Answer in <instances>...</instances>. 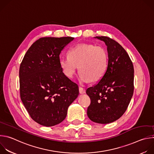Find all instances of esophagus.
<instances>
[{"mask_svg": "<svg viewBox=\"0 0 154 154\" xmlns=\"http://www.w3.org/2000/svg\"><path fill=\"white\" fill-rule=\"evenodd\" d=\"M79 93H80V94H85V93H86V91H85V90L83 88L80 86V87H79Z\"/></svg>", "mask_w": 154, "mask_h": 154, "instance_id": "esophagus-1", "label": "esophagus"}]
</instances>
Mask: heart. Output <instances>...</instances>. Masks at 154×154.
<instances>
[{
	"label": "heart",
	"instance_id": "heart-1",
	"mask_svg": "<svg viewBox=\"0 0 154 154\" xmlns=\"http://www.w3.org/2000/svg\"><path fill=\"white\" fill-rule=\"evenodd\" d=\"M68 56L61 57L59 63L64 74L69 79L73 78L79 67L82 83L98 81L106 72L108 52L102 46L80 44L69 49Z\"/></svg>",
	"mask_w": 154,
	"mask_h": 154
}]
</instances>
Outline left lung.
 I'll list each match as a JSON object with an SVG mask.
<instances>
[{"label": "left lung", "instance_id": "1", "mask_svg": "<svg viewBox=\"0 0 154 154\" xmlns=\"http://www.w3.org/2000/svg\"><path fill=\"white\" fill-rule=\"evenodd\" d=\"M107 47L108 66L100 80L86 90L91 99L87 115L92 121L102 124L119 119L126 111L134 94V69L128 54L115 40L96 36Z\"/></svg>", "mask_w": 154, "mask_h": 154}]
</instances>
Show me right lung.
Here are the masks:
<instances>
[{
	"label": "right lung",
	"mask_w": 154,
	"mask_h": 154,
	"mask_svg": "<svg viewBox=\"0 0 154 154\" xmlns=\"http://www.w3.org/2000/svg\"><path fill=\"white\" fill-rule=\"evenodd\" d=\"M72 37H45L35 41L19 68L20 96L30 117L52 127L66 117L69 105L79 94L78 85L63 72L59 61Z\"/></svg>",
	"instance_id": "obj_1"
}]
</instances>
